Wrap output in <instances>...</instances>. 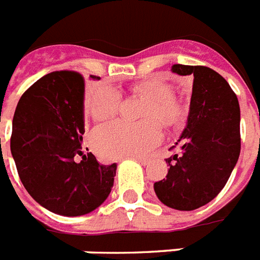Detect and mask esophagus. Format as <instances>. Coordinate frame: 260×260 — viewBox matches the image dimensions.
Instances as JSON below:
<instances>
[{
	"instance_id": "1",
	"label": "esophagus",
	"mask_w": 260,
	"mask_h": 260,
	"mask_svg": "<svg viewBox=\"0 0 260 260\" xmlns=\"http://www.w3.org/2000/svg\"><path fill=\"white\" fill-rule=\"evenodd\" d=\"M136 160H138V162L140 163V165H143V166H146V165H148V163H150V160H148V159H147V158H140V156H139V158H136Z\"/></svg>"
}]
</instances>
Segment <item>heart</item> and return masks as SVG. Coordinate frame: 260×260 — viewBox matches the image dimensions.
Returning a JSON list of instances; mask_svg holds the SVG:
<instances>
[{
  "label": "heart",
  "instance_id": "obj_1",
  "mask_svg": "<svg viewBox=\"0 0 260 260\" xmlns=\"http://www.w3.org/2000/svg\"><path fill=\"white\" fill-rule=\"evenodd\" d=\"M134 94L148 100L142 124L113 121L97 126L91 144L104 158H125L147 154L162 140V129L178 128L185 120V106L173 95L171 85L162 79H147L132 87ZM121 108V94L110 86H101L89 102V113L97 121L114 117Z\"/></svg>",
  "mask_w": 260,
  "mask_h": 260
}]
</instances>
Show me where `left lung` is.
Masks as SVG:
<instances>
[{
  "label": "left lung",
  "instance_id": "1",
  "mask_svg": "<svg viewBox=\"0 0 260 260\" xmlns=\"http://www.w3.org/2000/svg\"><path fill=\"white\" fill-rule=\"evenodd\" d=\"M171 71L193 77L187 124L166 159V178L154 183L160 202L177 210H194L210 202L225 186L240 155V108L230 83L205 66L174 64Z\"/></svg>",
  "mask_w": 260,
  "mask_h": 260
}]
</instances>
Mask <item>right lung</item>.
Wrapping results in <instances>:
<instances>
[{
    "mask_svg": "<svg viewBox=\"0 0 260 260\" xmlns=\"http://www.w3.org/2000/svg\"><path fill=\"white\" fill-rule=\"evenodd\" d=\"M83 97L85 79L78 73L44 75L20 98L10 138L18 177L30 197L52 213L69 217L101 205L117 169L116 163L101 165L91 152L83 154Z\"/></svg>",
    "mask_w": 260,
    "mask_h": 260,
    "instance_id": "add662e5",
    "label": "right lung"
}]
</instances>
